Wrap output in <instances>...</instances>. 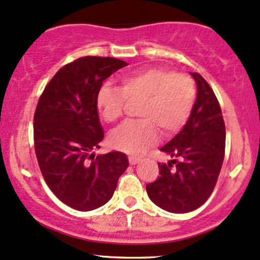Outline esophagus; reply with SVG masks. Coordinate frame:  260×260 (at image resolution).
<instances>
[{"label":"esophagus","mask_w":260,"mask_h":260,"mask_svg":"<svg viewBox=\"0 0 260 260\" xmlns=\"http://www.w3.org/2000/svg\"><path fill=\"white\" fill-rule=\"evenodd\" d=\"M128 161H129V165L134 166V165L139 164V162H140V158H138V157H134V156H129V157H128Z\"/></svg>","instance_id":"obj_1"}]
</instances>
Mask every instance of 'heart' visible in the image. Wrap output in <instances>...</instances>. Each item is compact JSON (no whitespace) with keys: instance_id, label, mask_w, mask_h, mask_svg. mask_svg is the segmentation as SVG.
Wrapping results in <instances>:
<instances>
[{"instance_id":"1","label":"heart","mask_w":260,"mask_h":260,"mask_svg":"<svg viewBox=\"0 0 260 260\" xmlns=\"http://www.w3.org/2000/svg\"><path fill=\"white\" fill-rule=\"evenodd\" d=\"M122 88L104 84L96 95V108L104 121L120 120L128 103L142 104L139 122H127L110 134L111 146L138 155L158 140V129L170 137L189 120L195 102V86L185 75L162 68H148L124 75Z\"/></svg>"}]
</instances>
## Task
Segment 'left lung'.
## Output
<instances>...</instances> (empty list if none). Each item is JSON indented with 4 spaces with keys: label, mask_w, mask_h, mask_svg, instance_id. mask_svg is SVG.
Returning a JSON list of instances; mask_svg holds the SVG:
<instances>
[{
    "label": "left lung",
    "mask_w": 260,
    "mask_h": 260,
    "mask_svg": "<svg viewBox=\"0 0 260 260\" xmlns=\"http://www.w3.org/2000/svg\"><path fill=\"white\" fill-rule=\"evenodd\" d=\"M195 104L183 129L161 151L172 158L158 165L160 177L146 185L149 199L171 213H187L207 201L220 173L225 152V124L214 92L200 74ZM176 167L171 168V165Z\"/></svg>",
    "instance_id": "left-lung-1"
}]
</instances>
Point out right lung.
Segmentation results:
<instances>
[{"label": "right lung", "mask_w": 260, "mask_h": 260, "mask_svg": "<svg viewBox=\"0 0 260 260\" xmlns=\"http://www.w3.org/2000/svg\"><path fill=\"white\" fill-rule=\"evenodd\" d=\"M127 65L109 57L79 58L54 75L37 104L34 140L40 170L52 192L76 211L104 206L129 165L123 152H93L104 138L96 95L103 81Z\"/></svg>", "instance_id": "1"}]
</instances>
